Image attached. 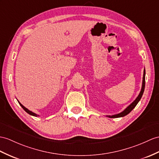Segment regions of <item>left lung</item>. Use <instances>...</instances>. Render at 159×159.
Listing matches in <instances>:
<instances>
[{
	"label": "left lung",
	"mask_w": 159,
	"mask_h": 159,
	"mask_svg": "<svg viewBox=\"0 0 159 159\" xmlns=\"http://www.w3.org/2000/svg\"><path fill=\"white\" fill-rule=\"evenodd\" d=\"M145 74H146V71H145V69H144V75H143L142 89H141V91L140 92V94H139V95L138 96V97L136 98V99H135L132 103L130 104L127 107L124 111L121 112V113H120L117 114V115H107V117H110V118H118V117H124V116L127 115V114H129L130 112L134 109L135 107L137 105V104L138 103V102L140 100L142 96L143 95V93H144V88H145Z\"/></svg>",
	"instance_id": "left-lung-1"
}]
</instances>
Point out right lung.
Segmentation results:
<instances>
[{
  "mask_svg": "<svg viewBox=\"0 0 159 159\" xmlns=\"http://www.w3.org/2000/svg\"><path fill=\"white\" fill-rule=\"evenodd\" d=\"M17 101H18V100H17ZM18 102H19V104H20V106L23 108V109H24V110L26 112V113H28V114H30V115H32V116H35V117H37V116H39V115H36V113H33V112H32V111H30V110H28V109H27V108H25L24 105H22V104L20 103V102H19V101H18Z\"/></svg>",
  "mask_w": 159,
  "mask_h": 159,
  "instance_id": "add662e5",
  "label": "right lung"
}]
</instances>
